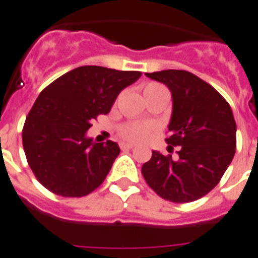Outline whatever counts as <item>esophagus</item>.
<instances>
[{
    "mask_svg": "<svg viewBox=\"0 0 258 258\" xmlns=\"http://www.w3.org/2000/svg\"><path fill=\"white\" fill-rule=\"evenodd\" d=\"M121 149L122 150H131V149H133L134 145L133 144H121Z\"/></svg>",
    "mask_w": 258,
    "mask_h": 258,
    "instance_id": "obj_1",
    "label": "esophagus"
}]
</instances>
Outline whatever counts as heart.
I'll use <instances>...</instances> for the list:
<instances>
[{
  "instance_id": "heart-1",
  "label": "heart",
  "mask_w": 258,
  "mask_h": 258,
  "mask_svg": "<svg viewBox=\"0 0 258 258\" xmlns=\"http://www.w3.org/2000/svg\"><path fill=\"white\" fill-rule=\"evenodd\" d=\"M164 89L162 85L159 83H149L145 87V92L154 91V90H160ZM151 133H153V127L149 126V125L144 124H136V122H132V124H126L124 126H121L120 129V136L121 138H124L127 142H144L147 138L150 137Z\"/></svg>"
}]
</instances>
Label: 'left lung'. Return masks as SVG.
Here are the masks:
<instances>
[{
  "mask_svg": "<svg viewBox=\"0 0 258 258\" xmlns=\"http://www.w3.org/2000/svg\"><path fill=\"white\" fill-rule=\"evenodd\" d=\"M145 74L171 91V134L166 142L179 146V158L153 150L151 159L142 166V175L167 201H196L217 185L232 162L236 150L232 109L213 86L192 73L168 69Z\"/></svg>",
  "mask_w": 258,
  "mask_h": 258,
  "instance_id": "obj_1",
  "label": "left lung"
}]
</instances>
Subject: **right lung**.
Masks as SVG:
<instances>
[{
  "mask_svg": "<svg viewBox=\"0 0 258 258\" xmlns=\"http://www.w3.org/2000/svg\"><path fill=\"white\" fill-rule=\"evenodd\" d=\"M142 76L103 66H79L40 92L24 122L28 166L43 186L62 197L95 190L120 154L116 142L87 137L92 120L111 111L122 90Z\"/></svg>",
  "mask_w": 258,
  "mask_h": 258,
  "instance_id": "obj_1",
  "label": "right lung"
}]
</instances>
